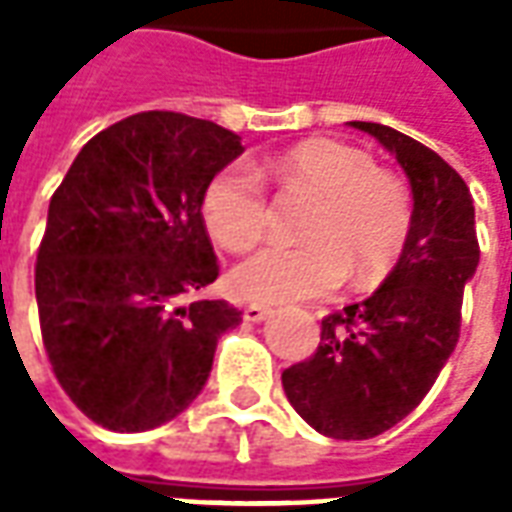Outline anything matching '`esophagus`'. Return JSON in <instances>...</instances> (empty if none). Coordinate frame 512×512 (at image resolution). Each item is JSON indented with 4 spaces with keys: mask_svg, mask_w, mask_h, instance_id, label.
I'll return each instance as SVG.
<instances>
[{
    "mask_svg": "<svg viewBox=\"0 0 512 512\" xmlns=\"http://www.w3.org/2000/svg\"><path fill=\"white\" fill-rule=\"evenodd\" d=\"M271 315V307H266V304H246L244 307V321H263V318H268Z\"/></svg>",
    "mask_w": 512,
    "mask_h": 512,
    "instance_id": "obj_1",
    "label": "esophagus"
}]
</instances>
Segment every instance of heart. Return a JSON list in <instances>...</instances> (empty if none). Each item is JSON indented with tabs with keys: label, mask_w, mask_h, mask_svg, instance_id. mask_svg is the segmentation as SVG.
<instances>
[{
	"label": "heart",
	"mask_w": 512,
	"mask_h": 512,
	"mask_svg": "<svg viewBox=\"0 0 512 512\" xmlns=\"http://www.w3.org/2000/svg\"><path fill=\"white\" fill-rule=\"evenodd\" d=\"M260 175L282 191H304L315 205L301 246H266L233 271L241 299L285 304L334 290L351 271L356 288H373L395 268L411 233V194L367 150L337 139H307L268 158ZM255 169L230 164L202 191V222L216 244L246 252L266 235L271 208Z\"/></svg>",
	"instance_id": "b5f03b06"
}]
</instances>
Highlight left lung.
<instances>
[{
	"label": "left lung",
	"instance_id": "left-lung-1",
	"mask_svg": "<svg viewBox=\"0 0 512 512\" xmlns=\"http://www.w3.org/2000/svg\"><path fill=\"white\" fill-rule=\"evenodd\" d=\"M373 134L406 169L414 194L406 249L370 296L321 321V343L282 373L290 406L329 439H373L408 417L461 337L463 288L480 263L466 180L417 139L381 123Z\"/></svg>",
	"mask_w": 512,
	"mask_h": 512
}]
</instances>
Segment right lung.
Returning a JSON list of instances; mask_svg holds the SVG:
<instances>
[{"label":"right lung","mask_w":512,"mask_h":512,"mask_svg":"<svg viewBox=\"0 0 512 512\" xmlns=\"http://www.w3.org/2000/svg\"><path fill=\"white\" fill-rule=\"evenodd\" d=\"M241 136L180 112H139L95 134L51 194L35 263L51 370L84 417L117 433L164 425L211 373L241 323L194 299L219 277L200 213Z\"/></svg>","instance_id":"obj_1"}]
</instances>
